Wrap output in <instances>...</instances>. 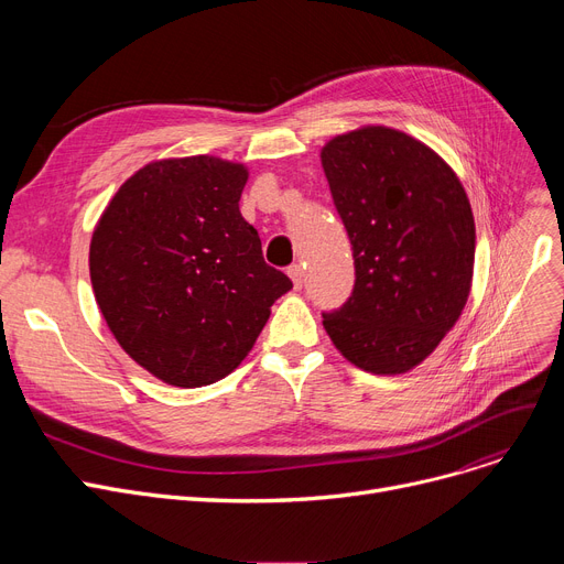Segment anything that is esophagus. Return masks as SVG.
I'll return each instance as SVG.
<instances>
[{
    "label": "esophagus",
    "instance_id": "esophagus-1",
    "mask_svg": "<svg viewBox=\"0 0 564 564\" xmlns=\"http://www.w3.org/2000/svg\"><path fill=\"white\" fill-rule=\"evenodd\" d=\"M288 276L292 279V285L300 290L304 285V267L302 264H292L290 270H288Z\"/></svg>",
    "mask_w": 564,
    "mask_h": 564
}]
</instances>
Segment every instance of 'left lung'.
<instances>
[{"instance_id":"obj_1","label":"left lung","mask_w":564,"mask_h":564,"mask_svg":"<svg viewBox=\"0 0 564 564\" xmlns=\"http://www.w3.org/2000/svg\"><path fill=\"white\" fill-rule=\"evenodd\" d=\"M347 228L357 281L322 324L372 375L423 364L459 319L476 260V221L451 164L387 126L338 134L319 151Z\"/></svg>"}]
</instances>
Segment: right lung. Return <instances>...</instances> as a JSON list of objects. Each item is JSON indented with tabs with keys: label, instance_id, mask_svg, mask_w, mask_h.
Listing matches in <instances>:
<instances>
[{
	"label": "right lung",
	"instance_id": "1",
	"mask_svg": "<svg viewBox=\"0 0 564 564\" xmlns=\"http://www.w3.org/2000/svg\"><path fill=\"white\" fill-rule=\"evenodd\" d=\"M247 181L245 164L215 155L158 160L96 224L88 272L100 313L130 359L171 387L230 375L292 288L240 213Z\"/></svg>",
	"mask_w": 564,
	"mask_h": 564
}]
</instances>
